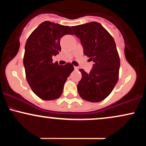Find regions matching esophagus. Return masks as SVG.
Listing matches in <instances>:
<instances>
[{
	"mask_svg": "<svg viewBox=\"0 0 146 146\" xmlns=\"http://www.w3.org/2000/svg\"><path fill=\"white\" fill-rule=\"evenodd\" d=\"M74 69H75V71H78L79 68H78V66H74Z\"/></svg>",
	"mask_w": 146,
	"mask_h": 146,
	"instance_id": "obj_1",
	"label": "esophagus"
}]
</instances>
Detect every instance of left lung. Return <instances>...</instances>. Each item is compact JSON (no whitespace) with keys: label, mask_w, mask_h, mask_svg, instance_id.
<instances>
[{"label":"left lung","mask_w":146,"mask_h":146,"mask_svg":"<svg viewBox=\"0 0 146 146\" xmlns=\"http://www.w3.org/2000/svg\"><path fill=\"white\" fill-rule=\"evenodd\" d=\"M81 41L84 53L94 62L89 73L80 69L79 95L86 101L99 102L106 98L119 79L120 60L111 35L97 22L71 27Z\"/></svg>","instance_id":"8db88e82"}]
</instances>
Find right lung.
Masks as SVG:
<instances>
[{"mask_svg":"<svg viewBox=\"0 0 146 146\" xmlns=\"http://www.w3.org/2000/svg\"><path fill=\"white\" fill-rule=\"evenodd\" d=\"M72 34L71 27L45 21L31 33L25 47L23 58L25 74L31 90L44 100L61 96L64 85L74 67L71 63L64 66L53 63L52 56L61 51L60 39Z\"/></svg>","mask_w":146,"mask_h":146,"instance_id":"1","label":"right lung"}]
</instances>
